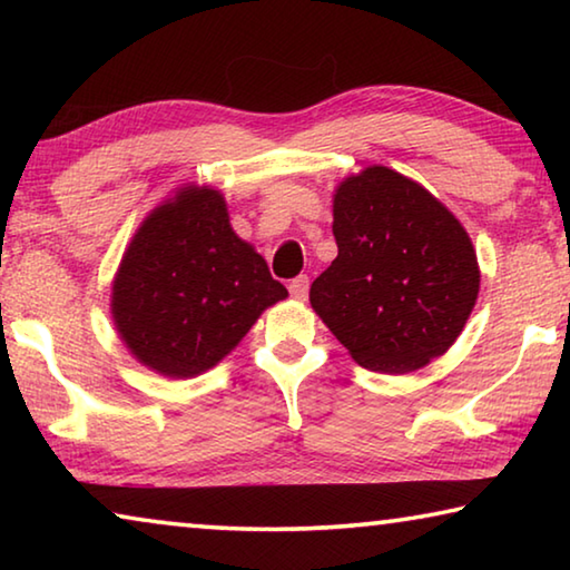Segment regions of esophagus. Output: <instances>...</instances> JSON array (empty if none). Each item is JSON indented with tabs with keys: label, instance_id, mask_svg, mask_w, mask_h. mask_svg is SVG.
Returning <instances> with one entry per match:
<instances>
[{
	"label": "esophagus",
	"instance_id": "34e87169",
	"mask_svg": "<svg viewBox=\"0 0 570 570\" xmlns=\"http://www.w3.org/2000/svg\"><path fill=\"white\" fill-rule=\"evenodd\" d=\"M288 292H292L296 302H304V298L308 296V276L302 274V276L292 278V284H288Z\"/></svg>",
	"mask_w": 570,
	"mask_h": 570
}]
</instances>
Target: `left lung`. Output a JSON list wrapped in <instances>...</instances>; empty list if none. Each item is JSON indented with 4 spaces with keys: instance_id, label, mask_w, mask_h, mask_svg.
<instances>
[{
    "instance_id": "1",
    "label": "left lung",
    "mask_w": 570,
    "mask_h": 570,
    "mask_svg": "<svg viewBox=\"0 0 570 570\" xmlns=\"http://www.w3.org/2000/svg\"><path fill=\"white\" fill-rule=\"evenodd\" d=\"M340 254L308 292L312 308L372 372L407 374L445 354L480 292L475 246L452 210L387 166L334 190Z\"/></svg>"
}]
</instances>
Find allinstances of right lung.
<instances>
[{
  "label": "right lung",
  "instance_id": "1",
  "mask_svg": "<svg viewBox=\"0 0 570 570\" xmlns=\"http://www.w3.org/2000/svg\"><path fill=\"white\" fill-rule=\"evenodd\" d=\"M288 292L230 228L224 193L180 186L135 230L112 278L110 314L148 370L190 380L216 366Z\"/></svg>",
  "mask_w": 570,
  "mask_h": 570
}]
</instances>
